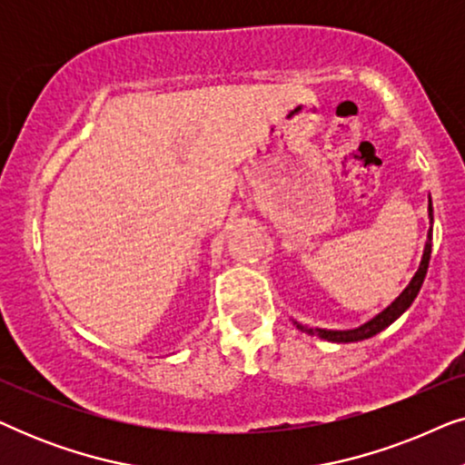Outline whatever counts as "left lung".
Returning <instances> with one entry per match:
<instances>
[{"mask_svg": "<svg viewBox=\"0 0 465 465\" xmlns=\"http://www.w3.org/2000/svg\"><path fill=\"white\" fill-rule=\"evenodd\" d=\"M428 215H430V224H434V209H431V199H430V207H428ZM430 256H431V226L428 231V241H425V250H423V256H421V264H419V269L415 272V277L411 279V283L406 285L402 290V294H400L396 301H393L390 307L381 311L379 315H374L371 322L361 323V326L353 328V330H326V328H307L302 326V323H296L298 330H302V332L307 334H315L320 336L323 341H330V342H358V341H364V339H371V336L379 334L381 330H385L387 326H391L393 322L398 320L400 315L404 313L406 309L411 307L412 301H415L419 290H421L423 285V279H425V272H428V264H430Z\"/></svg>", "mask_w": 465, "mask_h": 465, "instance_id": "1", "label": "left lung"}]
</instances>
